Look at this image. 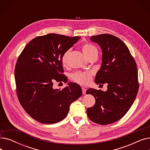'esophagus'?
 Listing matches in <instances>:
<instances>
[{"label":"esophagus","instance_id":"34e87169","mask_svg":"<svg viewBox=\"0 0 150 150\" xmlns=\"http://www.w3.org/2000/svg\"><path fill=\"white\" fill-rule=\"evenodd\" d=\"M82 92H83V95H84V94H86V89L84 88H82Z\"/></svg>","mask_w":150,"mask_h":150}]
</instances>
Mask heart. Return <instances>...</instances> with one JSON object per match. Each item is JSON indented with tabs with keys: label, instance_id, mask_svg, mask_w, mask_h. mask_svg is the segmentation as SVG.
<instances>
[{
	"label": "heart",
	"instance_id": "b5f03b06",
	"mask_svg": "<svg viewBox=\"0 0 150 150\" xmlns=\"http://www.w3.org/2000/svg\"><path fill=\"white\" fill-rule=\"evenodd\" d=\"M82 50L84 54L88 58L94 54H97L98 53L96 47L89 44H86L83 45L82 47ZM69 52L70 50H67L62 55L61 62L63 66H66L67 64V58ZM72 78L74 81L78 83V84H80L81 85H86L90 83L92 79V74L91 72H88V71H87V72L78 71V72H76L72 75Z\"/></svg>",
	"mask_w": 150,
	"mask_h": 150
}]
</instances>
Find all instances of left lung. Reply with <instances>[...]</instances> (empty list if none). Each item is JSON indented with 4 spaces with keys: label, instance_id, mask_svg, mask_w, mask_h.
Segmentation results:
<instances>
[{
    "label": "left lung",
    "instance_id": "obj_1",
    "mask_svg": "<svg viewBox=\"0 0 150 150\" xmlns=\"http://www.w3.org/2000/svg\"><path fill=\"white\" fill-rule=\"evenodd\" d=\"M102 50V63L97 74V84H108L105 92L89 89L87 94L96 98V103L88 108L89 119L100 125L114 123L127 114L134 101L139 90L136 61L120 39L110 34L91 37Z\"/></svg>",
    "mask_w": 150,
    "mask_h": 150
}]
</instances>
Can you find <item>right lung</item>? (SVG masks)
I'll return each mask as SVG.
<instances>
[{
    "instance_id": "obj_1",
    "label": "right lung",
    "mask_w": 150,
    "mask_h": 150,
    "mask_svg": "<svg viewBox=\"0 0 150 150\" xmlns=\"http://www.w3.org/2000/svg\"><path fill=\"white\" fill-rule=\"evenodd\" d=\"M81 37L55 33L32 39L19 56L14 70L18 100L35 120L44 124L61 121L67 116L70 104L82 95L80 86L69 83L60 89L53 82L66 83L61 57Z\"/></svg>"
}]
</instances>
